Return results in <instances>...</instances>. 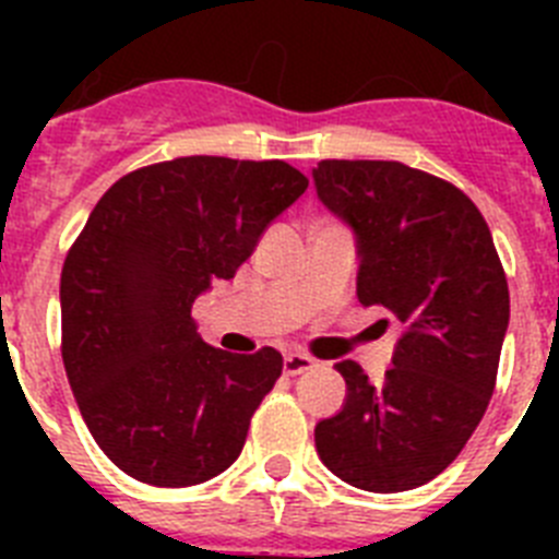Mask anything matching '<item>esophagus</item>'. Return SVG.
I'll use <instances>...</instances> for the list:
<instances>
[{
    "label": "esophagus",
    "instance_id": "esophagus-1",
    "mask_svg": "<svg viewBox=\"0 0 559 559\" xmlns=\"http://www.w3.org/2000/svg\"><path fill=\"white\" fill-rule=\"evenodd\" d=\"M313 367H316V358H310V355L305 353H288L283 360L285 374H302Z\"/></svg>",
    "mask_w": 559,
    "mask_h": 559
}]
</instances>
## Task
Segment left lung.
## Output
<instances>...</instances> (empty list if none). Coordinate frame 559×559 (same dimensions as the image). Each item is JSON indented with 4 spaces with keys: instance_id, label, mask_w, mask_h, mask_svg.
I'll return each instance as SVG.
<instances>
[{
    "instance_id": "8db88e82",
    "label": "left lung",
    "mask_w": 559,
    "mask_h": 559,
    "mask_svg": "<svg viewBox=\"0 0 559 559\" xmlns=\"http://www.w3.org/2000/svg\"><path fill=\"white\" fill-rule=\"evenodd\" d=\"M313 185L355 235L360 305L403 324L378 386L335 364L347 400L316 451L358 490H414L459 456L496 389L510 288L490 226L459 187L400 162L324 159Z\"/></svg>"
}]
</instances>
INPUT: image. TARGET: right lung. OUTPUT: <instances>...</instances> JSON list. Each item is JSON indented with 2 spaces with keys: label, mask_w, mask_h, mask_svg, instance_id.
Returning <instances> with one entry per match:
<instances>
[{
  "label": "right lung",
  "mask_w": 559,
  "mask_h": 559,
  "mask_svg": "<svg viewBox=\"0 0 559 559\" xmlns=\"http://www.w3.org/2000/svg\"><path fill=\"white\" fill-rule=\"evenodd\" d=\"M308 179L280 159L181 156L122 176L61 271L63 367L88 431L122 473L190 487L240 456L283 355L210 347L192 302L231 280Z\"/></svg>",
  "instance_id": "1"
}]
</instances>
